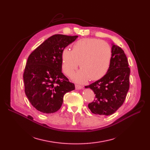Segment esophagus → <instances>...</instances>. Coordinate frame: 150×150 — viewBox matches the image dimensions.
<instances>
[{"mask_svg":"<svg viewBox=\"0 0 150 150\" xmlns=\"http://www.w3.org/2000/svg\"><path fill=\"white\" fill-rule=\"evenodd\" d=\"M83 88V86H80V85H78V84H76V85H75V88H76V89H77V90L81 89Z\"/></svg>","mask_w":150,"mask_h":150,"instance_id":"obj_1","label":"esophagus"}]
</instances>
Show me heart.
<instances>
[{
	"label": "heart",
	"mask_w": 150,
	"mask_h": 150,
	"mask_svg": "<svg viewBox=\"0 0 150 150\" xmlns=\"http://www.w3.org/2000/svg\"><path fill=\"white\" fill-rule=\"evenodd\" d=\"M112 58L110 44L94 38L81 39L73 44L72 50L64 48L61 52L62 68L70 76L78 67L81 69L72 76L77 82L83 83L90 78L100 79L109 70Z\"/></svg>",
	"instance_id": "b5f03b06"
}]
</instances>
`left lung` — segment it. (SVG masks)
I'll list each match as a JSON object with an SVG mask.
<instances>
[{
	"mask_svg": "<svg viewBox=\"0 0 150 150\" xmlns=\"http://www.w3.org/2000/svg\"><path fill=\"white\" fill-rule=\"evenodd\" d=\"M112 58L107 73L102 78L85 86L96 94L88 104L93 113L109 116L115 112L123 104L129 88L130 69L124 51L112 44Z\"/></svg>",
	"mask_w": 150,
	"mask_h": 150,
	"instance_id": "obj_1",
	"label": "left lung"
}]
</instances>
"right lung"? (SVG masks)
<instances>
[{
  "instance_id": "add662e5",
  "label": "right lung",
  "mask_w": 150,
  "mask_h": 150,
  "mask_svg": "<svg viewBox=\"0 0 150 150\" xmlns=\"http://www.w3.org/2000/svg\"><path fill=\"white\" fill-rule=\"evenodd\" d=\"M78 37L52 35L29 55L23 74L25 93L39 111L46 114L57 111L64 94L75 89L62 72L61 52Z\"/></svg>"
}]
</instances>
